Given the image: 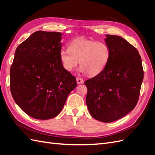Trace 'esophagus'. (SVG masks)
<instances>
[{
	"mask_svg": "<svg viewBox=\"0 0 155 155\" xmlns=\"http://www.w3.org/2000/svg\"><path fill=\"white\" fill-rule=\"evenodd\" d=\"M76 81L78 83V84H82L83 83V80L82 78H76Z\"/></svg>",
	"mask_w": 155,
	"mask_h": 155,
	"instance_id": "esophagus-1",
	"label": "esophagus"
}]
</instances>
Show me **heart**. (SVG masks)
<instances>
[{
	"label": "heart",
	"instance_id": "obj_1",
	"mask_svg": "<svg viewBox=\"0 0 155 155\" xmlns=\"http://www.w3.org/2000/svg\"><path fill=\"white\" fill-rule=\"evenodd\" d=\"M59 55L63 66L67 71H72L80 61V72L95 76L107 66L110 58V49L103 42L80 38L70 43L68 49L61 50Z\"/></svg>",
	"mask_w": 155,
	"mask_h": 155
}]
</instances>
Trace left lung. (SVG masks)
Here are the masks:
<instances>
[{"label": "left lung", "mask_w": 155, "mask_h": 155, "mask_svg": "<svg viewBox=\"0 0 155 155\" xmlns=\"http://www.w3.org/2000/svg\"><path fill=\"white\" fill-rule=\"evenodd\" d=\"M110 49L107 66L85 84L86 104L91 116L105 123L118 120L137 105L143 79L141 57L138 50L122 37L105 35Z\"/></svg>", "instance_id": "obj_1"}]
</instances>
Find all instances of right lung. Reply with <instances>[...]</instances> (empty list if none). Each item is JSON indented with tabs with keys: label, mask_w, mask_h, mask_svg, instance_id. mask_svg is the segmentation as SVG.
I'll return each instance as SVG.
<instances>
[{
	"label": "right lung",
	"mask_w": 155,
	"mask_h": 155,
	"mask_svg": "<svg viewBox=\"0 0 155 155\" xmlns=\"http://www.w3.org/2000/svg\"><path fill=\"white\" fill-rule=\"evenodd\" d=\"M63 34L37 31L18 45L10 68V90L14 101L26 114L49 120L61 111L76 78L60 59Z\"/></svg>",
	"instance_id": "right-lung-1"
}]
</instances>
